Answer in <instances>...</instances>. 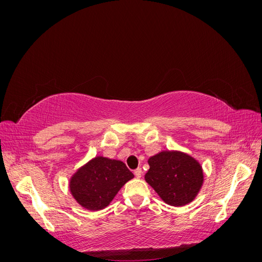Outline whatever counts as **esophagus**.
Listing matches in <instances>:
<instances>
[{
    "instance_id": "1",
    "label": "esophagus",
    "mask_w": 262,
    "mask_h": 262,
    "mask_svg": "<svg viewBox=\"0 0 262 262\" xmlns=\"http://www.w3.org/2000/svg\"><path fill=\"white\" fill-rule=\"evenodd\" d=\"M134 176H136L137 178H141V176H142V169L141 168H137L136 170H134Z\"/></svg>"
}]
</instances>
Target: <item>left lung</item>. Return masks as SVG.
Segmentation results:
<instances>
[{
    "mask_svg": "<svg viewBox=\"0 0 262 262\" xmlns=\"http://www.w3.org/2000/svg\"><path fill=\"white\" fill-rule=\"evenodd\" d=\"M145 180L162 199L173 207L191 202L203 182L200 164L180 152H161L148 160Z\"/></svg>",
    "mask_w": 262,
    "mask_h": 262,
    "instance_id": "obj_1",
    "label": "left lung"
}]
</instances>
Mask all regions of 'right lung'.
<instances>
[{
  "label": "right lung",
  "mask_w": 262,
  "mask_h": 262,
  "mask_svg": "<svg viewBox=\"0 0 262 262\" xmlns=\"http://www.w3.org/2000/svg\"><path fill=\"white\" fill-rule=\"evenodd\" d=\"M133 173L125 164L97 156L78 169L70 181L74 199L91 211L106 208Z\"/></svg>",
  "instance_id": "1"
}]
</instances>
